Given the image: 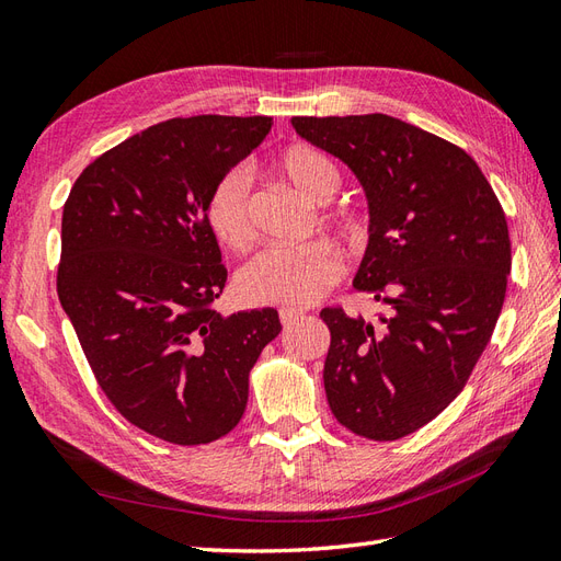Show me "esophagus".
<instances>
[{
  "instance_id": "34e87169",
  "label": "esophagus",
  "mask_w": 561,
  "mask_h": 561,
  "mask_svg": "<svg viewBox=\"0 0 561 561\" xmlns=\"http://www.w3.org/2000/svg\"><path fill=\"white\" fill-rule=\"evenodd\" d=\"M300 318H304V312H300V310H291V308H282V310H279V322H282L284 327L294 324V322L300 320Z\"/></svg>"
}]
</instances>
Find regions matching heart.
I'll return each instance as SVG.
<instances>
[{
    "instance_id": "obj_1",
    "label": "heart",
    "mask_w": 561,
    "mask_h": 561,
    "mask_svg": "<svg viewBox=\"0 0 561 561\" xmlns=\"http://www.w3.org/2000/svg\"><path fill=\"white\" fill-rule=\"evenodd\" d=\"M279 170L298 192L312 201H329L339 190V168L310 147H291L279 158ZM206 220L222 247L243 251L253 241L251 172L239 165L213 184ZM343 275L341 253L327 241L265 249L237 272V291L255 306L306 308L320 300Z\"/></svg>"
}]
</instances>
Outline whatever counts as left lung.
Returning a JSON list of instances; mask_svg holds the SVG:
<instances>
[{"label":"left lung","instance_id":"1","mask_svg":"<svg viewBox=\"0 0 561 561\" xmlns=\"http://www.w3.org/2000/svg\"><path fill=\"white\" fill-rule=\"evenodd\" d=\"M291 123L365 186L369 243L353 286L389 306L377 322L320 312L329 408L357 436L398 440L453 403L493 336L512 267L505 210L465 149L410 123Z\"/></svg>","mask_w":561,"mask_h":561}]
</instances>
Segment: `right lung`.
Returning <instances> with one entry per match:
<instances>
[{"instance_id": "1", "label": "right lung", "mask_w": 561, "mask_h": 561, "mask_svg": "<svg viewBox=\"0 0 561 561\" xmlns=\"http://www.w3.org/2000/svg\"><path fill=\"white\" fill-rule=\"evenodd\" d=\"M270 127L267 116L151 125L84 168L66 198L59 300L111 405L161 440L229 434L282 329L275 308H213L227 267L206 220L213 184Z\"/></svg>"}]
</instances>
